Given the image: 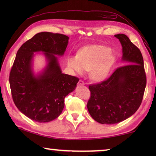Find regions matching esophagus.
<instances>
[{"mask_svg": "<svg viewBox=\"0 0 156 156\" xmlns=\"http://www.w3.org/2000/svg\"><path fill=\"white\" fill-rule=\"evenodd\" d=\"M84 84H85V83H84V82L83 80H80L78 81V86L84 85Z\"/></svg>", "mask_w": 156, "mask_h": 156, "instance_id": "esophagus-1", "label": "esophagus"}]
</instances>
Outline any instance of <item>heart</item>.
Wrapping results in <instances>:
<instances>
[{"instance_id":"1","label":"heart","mask_w":156,"mask_h":156,"mask_svg":"<svg viewBox=\"0 0 156 156\" xmlns=\"http://www.w3.org/2000/svg\"><path fill=\"white\" fill-rule=\"evenodd\" d=\"M115 62L109 47L94 44L80 49L77 56H69L67 65L72 72L83 73L89 70L90 77L95 80H105L109 76Z\"/></svg>"}]
</instances>
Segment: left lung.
<instances>
[{"label":"left lung","mask_w":156,"mask_h":156,"mask_svg":"<svg viewBox=\"0 0 156 156\" xmlns=\"http://www.w3.org/2000/svg\"><path fill=\"white\" fill-rule=\"evenodd\" d=\"M122 47L123 61L110 77L102 83L90 84L88 100L89 114L100 124L113 125L127 119L142 103L147 84L141 51L125 34L115 35Z\"/></svg>","instance_id":"obj_1"}]
</instances>
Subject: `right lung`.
Here are the masks:
<instances>
[{"label": "right lung", "instance_id": "obj_1", "mask_svg": "<svg viewBox=\"0 0 156 156\" xmlns=\"http://www.w3.org/2000/svg\"><path fill=\"white\" fill-rule=\"evenodd\" d=\"M69 37L61 34L41 32L18 50L9 73L12 96L21 113L38 122L56 119L65 106V98L74 90L79 78L62 73L58 58L62 56ZM44 53L48 63L43 72L33 74L34 52Z\"/></svg>", "mask_w": 156, "mask_h": 156}]
</instances>
